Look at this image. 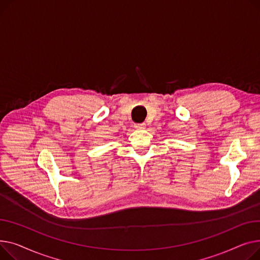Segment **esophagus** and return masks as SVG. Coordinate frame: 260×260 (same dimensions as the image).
<instances>
[{
    "mask_svg": "<svg viewBox=\"0 0 260 260\" xmlns=\"http://www.w3.org/2000/svg\"><path fill=\"white\" fill-rule=\"evenodd\" d=\"M134 128L137 129V130H143L146 128V124L145 123H142V124H135L134 125Z\"/></svg>",
    "mask_w": 260,
    "mask_h": 260,
    "instance_id": "esophagus-1",
    "label": "esophagus"
}]
</instances>
